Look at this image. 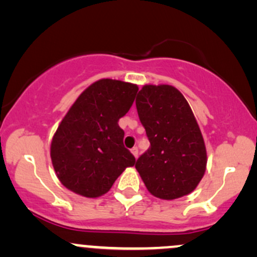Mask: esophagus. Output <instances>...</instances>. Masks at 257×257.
I'll list each match as a JSON object with an SVG mask.
<instances>
[{
  "label": "esophagus",
  "instance_id": "34e87169",
  "mask_svg": "<svg viewBox=\"0 0 257 257\" xmlns=\"http://www.w3.org/2000/svg\"><path fill=\"white\" fill-rule=\"evenodd\" d=\"M131 151H132L133 155H134V157H138V155H139V149H138V147H133Z\"/></svg>",
  "mask_w": 257,
  "mask_h": 257
}]
</instances>
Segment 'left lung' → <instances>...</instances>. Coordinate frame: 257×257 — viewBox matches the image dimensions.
<instances>
[{
  "instance_id": "left-lung-1",
  "label": "left lung",
  "mask_w": 257,
  "mask_h": 257,
  "mask_svg": "<svg viewBox=\"0 0 257 257\" xmlns=\"http://www.w3.org/2000/svg\"><path fill=\"white\" fill-rule=\"evenodd\" d=\"M135 104L150 140L135 163L146 188L167 200L191 193L205 173L206 150L187 100L173 85L146 84Z\"/></svg>"
}]
</instances>
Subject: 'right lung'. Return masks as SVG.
<instances>
[{
    "label": "right lung",
    "mask_w": 257,
    "mask_h": 257,
    "mask_svg": "<svg viewBox=\"0 0 257 257\" xmlns=\"http://www.w3.org/2000/svg\"><path fill=\"white\" fill-rule=\"evenodd\" d=\"M138 89L128 82L99 79L70 107L51 145L53 167L65 187L96 198L110 190L126 167L134 166L118 120L132 107Z\"/></svg>",
    "instance_id": "obj_1"
}]
</instances>
